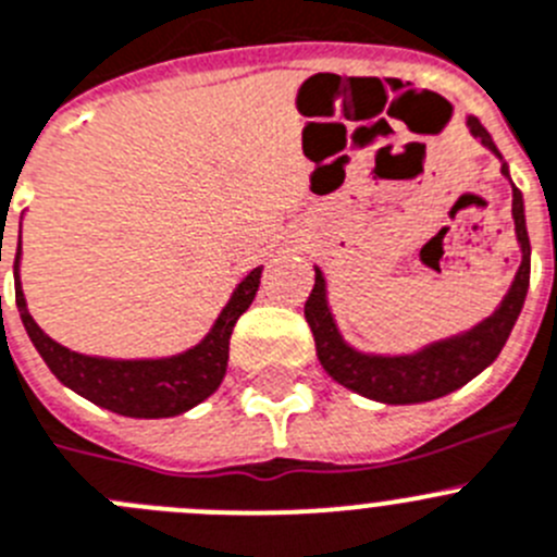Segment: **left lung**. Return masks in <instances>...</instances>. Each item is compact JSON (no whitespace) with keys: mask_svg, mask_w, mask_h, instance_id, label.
Masks as SVG:
<instances>
[{"mask_svg":"<svg viewBox=\"0 0 557 557\" xmlns=\"http://www.w3.org/2000/svg\"><path fill=\"white\" fill-rule=\"evenodd\" d=\"M467 129L497 157L499 173L511 182L508 162L494 146L486 126L475 115H467ZM511 193L513 234H517V245L522 251V262H519L508 293L503 295L497 309L472 329L433 339L422 348L408 350V354H370V350H359L356 345H350L342 336L334 312H331L323 270L314 264V287L306 300L304 314L314 334L320 364L336 384L367 397V400L386 403V406H414V403L436 400V397L461 389L463 384L481 375L497 359L508 336H511L513 325H517L530 287V237L528 223H524V198L513 182Z\"/></svg>","mask_w":557,"mask_h":557,"instance_id":"obj_1","label":"left lung"}]
</instances>
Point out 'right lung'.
Segmentation results:
<instances>
[{
  "instance_id": "obj_1",
  "label": "right lung",
  "mask_w": 557,
  "mask_h": 557,
  "mask_svg": "<svg viewBox=\"0 0 557 557\" xmlns=\"http://www.w3.org/2000/svg\"><path fill=\"white\" fill-rule=\"evenodd\" d=\"M18 264H22V243L15 248L13 262L15 306L22 314L24 331L46 367L54 372V379L85 400L121 417H135V420L185 414L221 386L226 375L228 339H232L234 323L257 298L259 278H262V264L243 275L212 329L193 348L171 356H149V359H110V356L76 354L54 342L35 323L27 309V298H24Z\"/></svg>"
}]
</instances>
